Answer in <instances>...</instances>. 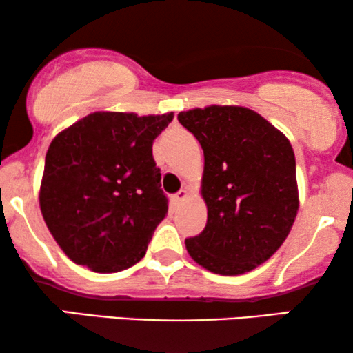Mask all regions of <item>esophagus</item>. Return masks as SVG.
Listing matches in <instances>:
<instances>
[{
  "label": "esophagus",
  "instance_id": "34e87169",
  "mask_svg": "<svg viewBox=\"0 0 353 353\" xmlns=\"http://www.w3.org/2000/svg\"><path fill=\"white\" fill-rule=\"evenodd\" d=\"M188 194H190V191H188L186 188H185V190H181L180 192H176V194H175V197H173V199H175L176 202H180V201H183V199H186Z\"/></svg>",
  "mask_w": 353,
  "mask_h": 353
}]
</instances>
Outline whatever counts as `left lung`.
Returning <instances> with one entry per match:
<instances>
[{
    "instance_id": "8db88e82",
    "label": "left lung",
    "mask_w": 353,
    "mask_h": 353,
    "mask_svg": "<svg viewBox=\"0 0 353 353\" xmlns=\"http://www.w3.org/2000/svg\"><path fill=\"white\" fill-rule=\"evenodd\" d=\"M201 143V196L207 223L185 241L202 268L223 276L252 272L281 248L299 210L296 157L289 139L243 105L178 114Z\"/></svg>"
}]
</instances>
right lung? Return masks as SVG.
Wrapping results in <instances>:
<instances>
[{
    "label": "right lung",
    "mask_w": 353,
    "mask_h": 353,
    "mask_svg": "<svg viewBox=\"0 0 353 353\" xmlns=\"http://www.w3.org/2000/svg\"><path fill=\"white\" fill-rule=\"evenodd\" d=\"M172 120L173 112L99 110L52 139L38 199L48 230L72 262L117 273L144 257L168 212L152 143Z\"/></svg>",
    "instance_id": "1"
}]
</instances>
